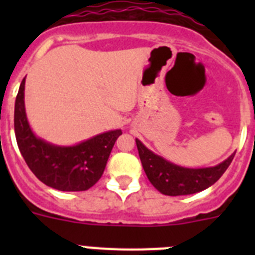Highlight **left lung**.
Segmentation results:
<instances>
[{"mask_svg": "<svg viewBox=\"0 0 255 255\" xmlns=\"http://www.w3.org/2000/svg\"><path fill=\"white\" fill-rule=\"evenodd\" d=\"M143 168L152 185L164 195H189L199 193L213 185L233 162L231 154L215 167L186 168L166 161L148 149L139 139H135Z\"/></svg>", "mask_w": 255, "mask_h": 255, "instance_id": "obj_1", "label": "left lung"}]
</instances>
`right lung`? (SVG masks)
<instances>
[{"instance_id":"1","label":"right lung","mask_w":255,"mask_h":255,"mask_svg":"<svg viewBox=\"0 0 255 255\" xmlns=\"http://www.w3.org/2000/svg\"><path fill=\"white\" fill-rule=\"evenodd\" d=\"M25 78L15 101L13 128L17 147L28 167L40 181L61 191L88 190L102 176L120 129L96 135L71 147H60L37 138L31 131L24 105Z\"/></svg>"}]
</instances>
